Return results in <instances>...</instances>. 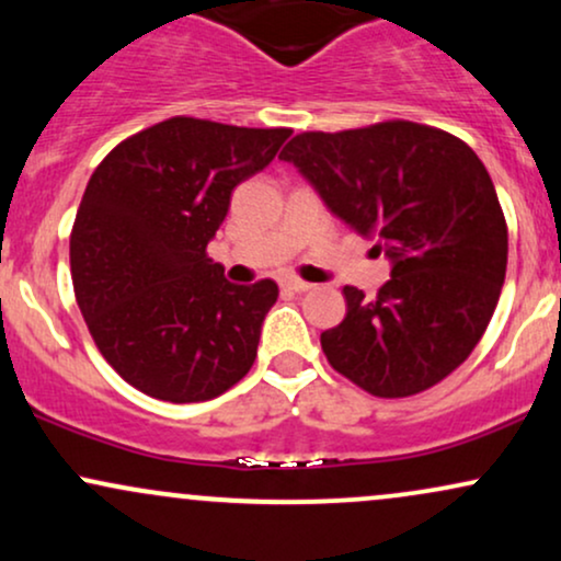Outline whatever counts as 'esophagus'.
<instances>
[{
	"label": "esophagus",
	"instance_id": "obj_1",
	"mask_svg": "<svg viewBox=\"0 0 561 561\" xmlns=\"http://www.w3.org/2000/svg\"><path fill=\"white\" fill-rule=\"evenodd\" d=\"M282 287L293 289V293H308V289H311L313 285H308V282L298 279V276H285V279H282Z\"/></svg>",
	"mask_w": 561,
	"mask_h": 561
}]
</instances>
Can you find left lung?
<instances>
[{"mask_svg":"<svg viewBox=\"0 0 561 561\" xmlns=\"http://www.w3.org/2000/svg\"><path fill=\"white\" fill-rule=\"evenodd\" d=\"M279 158L392 266L377 298L343 289L345 319L321 332L332 369L377 398H405L465 364L495 311L508 253L504 210L472 147L385 121L302 131Z\"/></svg>","mask_w":561,"mask_h":561,"instance_id":"1","label":"left lung"}]
</instances>
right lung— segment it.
Returning a JSON list of instances; mask_svg holds the SVG:
<instances>
[{"mask_svg": "<svg viewBox=\"0 0 561 561\" xmlns=\"http://www.w3.org/2000/svg\"><path fill=\"white\" fill-rule=\"evenodd\" d=\"M289 134L176 115L121 141L89 179L70 231L76 300L105 362L145 396L210 401L253 366L279 287L231 285L205 248L234 186Z\"/></svg>", "mask_w": 561, "mask_h": 561, "instance_id": "add662e5", "label": "right lung"}]
</instances>
